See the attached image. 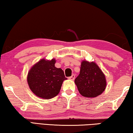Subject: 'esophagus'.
<instances>
[{"instance_id": "34e87169", "label": "esophagus", "mask_w": 133, "mask_h": 133, "mask_svg": "<svg viewBox=\"0 0 133 133\" xmlns=\"http://www.w3.org/2000/svg\"><path fill=\"white\" fill-rule=\"evenodd\" d=\"M75 75H73L71 76H70V77H69V79L71 80H75Z\"/></svg>"}]
</instances>
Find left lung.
<instances>
[{
    "label": "left lung",
    "mask_w": 133,
    "mask_h": 133,
    "mask_svg": "<svg viewBox=\"0 0 133 133\" xmlns=\"http://www.w3.org/2000/svg\"><path fill=\"white\" fill-rule=\"evenodd\" d=\"M82 96L94 98L105 90L107 82L104 74L95 62L83 60L80 74L75 80Z\"/></svg>",
    "instance_id": "1"
}]
</instances>
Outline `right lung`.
I'll use <instances>...</instances> for the list:
<instances>
[{
	"label": "right lung",
	"instance_id": "1",
	"mask_svg": "<svg viewBox=\"0 0 133 133\" xmlns=\"http://www.w3.org/2000/svg\"><path fill=\"white\" fill-rule=\"evenodd\" d=\"M55 58H42L31 67L27 81L29 88L36 96L50 99L59 93L65 77L62 69L55 67Z\"/></svg>",
	"mask_w": 133,
	"mask_h": 133
}]
</instances>
